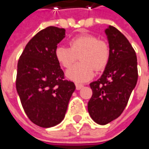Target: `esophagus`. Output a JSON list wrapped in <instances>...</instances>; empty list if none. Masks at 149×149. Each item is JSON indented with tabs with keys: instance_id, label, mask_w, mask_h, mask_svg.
<instances>
[{
	"instance_id": "34e87169",
	"label": "esophagus",
	"mask_w": 149,
	"mask_h": 149,
	"mask_svg": "<svg viewBox=\"0 0 149 149\" xmlns=\"http://www.w3.org/2000/svg\"><path fill=\"white\" fill-rule=\"evenodd\" d=\"M83 87H84V86H83V85H81V84H76V88H77L78 90L81 89Z\"/></svg>"
}]
</instances>
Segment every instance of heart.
Segmentation results:
<instances>
[{
	"label": "heart",
	"instance_id": "b5f03b06",
	"mask_svg": "<svg viewBox=\"0 0 149 149\" xmlns=\"http://www.w3.org/2000/svg\"><path fill=\"white\" fill-rule=\"evenodd\" d=\"M70 46H57L54 55L64 68L70 67L80 56L81 62L66 72L67 78L76 83H83L92 79L95 68L97 70L104 69L109 60L110 49L107 43L98 40L94 35L84 34L73 37L70 41Z\"/></svg>",
	"mask_w": 149,
	"mask_h": 149
}]
</instances>
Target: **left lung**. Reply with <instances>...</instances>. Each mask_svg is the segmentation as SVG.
Wrapping results in <instances>:
<instances>
[{
	"instance_id": "8db88e82",
	"label": "left lung",
	"mask_w": 149,
	"mask_h": 149,
	"mask_svg": "<svg viewBox=\"0 0 149 149\" xmlns=\"http://www.w3.org/2000/svg\"><path fill=\"white\" fill-rule=\"evenodd\" d=\"M110 56L102 76L90 83L88 110L93 121L105 125L122 114L138 81V62L128 39L114 26L105 28Z\"/></svg>"
}]
</instances>
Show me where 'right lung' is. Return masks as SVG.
Instances as JSON below:
<instances>
[{
	"mask_svg": "<svg viewBox=\"0 0 149 149\" xmlns=\"http://www.w3.org/2000/svg\"><path fill=\"white\" fill-rule=\"evenodd\" d=\"M65 29L48 26L26 45L18 62L16 88L23 109L37 126L50 128L65 117L75 84L64 79L54 52Z\"/></svg>",
	"mask_w": 149,
	"mask_h": 149,
	"instance_id": "1",
	"label": "right lung"
}]
</instances>
